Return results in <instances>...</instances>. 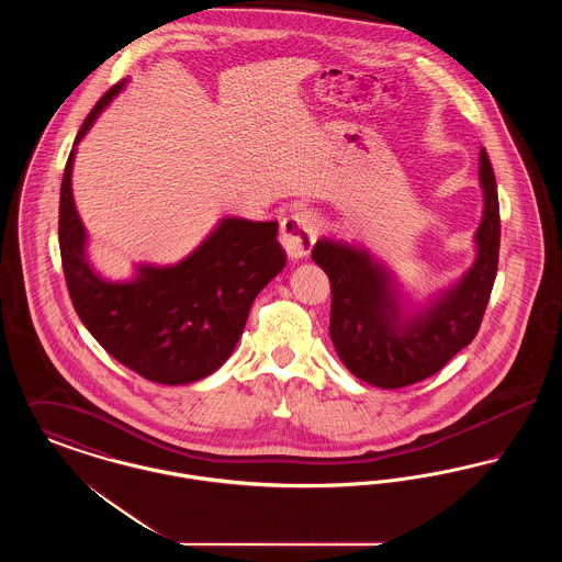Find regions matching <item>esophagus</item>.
I'll return each instance as SVG.
<instances>
[{"label": "esophagus", "mask_w": 562, "mask_h": 562, "mask_svg": "<svg viewBox=\"0 0 562 562\" xmlns=\"http://www.w3.org/2000/svg\"><path fill=\"white\" fill-rule=\"evenodd\" d=\"M318 240V223L310 211H294L280 223V241L291 259H303Z\"/></svg>", "instance_id": "1"}]
</instances>
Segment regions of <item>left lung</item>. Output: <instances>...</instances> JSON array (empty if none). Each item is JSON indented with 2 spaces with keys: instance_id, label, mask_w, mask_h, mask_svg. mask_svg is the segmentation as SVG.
Wrapping results in <instances>:
<instances>
[{
  "instance_id": "8db88e82",
  "label": "left lung",
  "mask_w": 562,
  "mask_h": 562,
  "mask_svg": "<svg viewBox=\"0 0 562 562\" xmlns=\"http://www.w3.org/2000/svg\"><path fill=\"white\" fill-rule=\"evenodd\" d=\"M484 211L476 261L428 305H406L392 269L367 248L322 238L312 259L330 280V339L341 362L374 387L396 390L438 373L472 344L493 291L499 261V200L493 166L481 151Z\"/></svg>"
}]
</instances>
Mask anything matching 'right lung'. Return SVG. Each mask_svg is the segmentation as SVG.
Masks as SVG:
<instances>
[{"instance_id": "add662e5", "label": "right lung", "mask_w": 562, "mask_h": 562, "mask_svg": "<svg viewBox=\"0 0 562 562\" xmlns=\"http://www.w3.org/2000/svg\"><path fill=\"white\" fill-rule=\"evenodd\" d=\"M124 88L108 90L88 113L63 172L58 244L74 307L109 353L134 373L183 385L214 373L240 341L255 296L286 266L278 223L227 216L172 268L140 266L131 282H109L86 257V229L74 204L76 145Z\"/></svg>"}]
</instances>
